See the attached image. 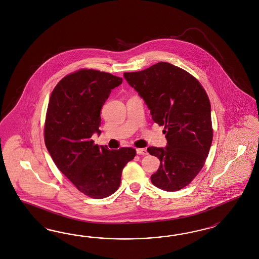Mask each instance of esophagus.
Returning a JSON list of instances; mask_svg holds the SVG:
<instances>
[{"label": "esophagus", "instance_id": "obj_1", "mask_svg": "<svg viewBox=\"0 0 259 259\" xmlns=\"http://www.w3.org/2000/svg\"><path fill=\"white\" fill-rule=\"evenodd\" d=\"M137 154H138V155L145 156V155L148 154V152H147V150L146 149H141V148H139V149H137Z\"/></svg>", "mask_w": 259, "mask_h": 259}]
</instances>
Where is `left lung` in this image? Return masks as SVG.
<instances>
[{
	"label": "left lung",
	"instance_id": "8db88e82",
	"mask_svg": "<svg viewBox=\"0 0 259 259\" xmlns=\"http://www.w3.org/2000/svg\"><path fill=\"white\" fill-rule=\"evenodd\" d=\"M149 108L153 120L164 125L165 147H149L160 160L152 183L167 192L187 186L202 169L212 141L211 105L198 80L171 63L123 74Z\"/></svg>",
	"mask_w": 259,
	"mask_h": 259
}]
</instances>
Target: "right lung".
Returning a JSON list of instances; mask_svg holds the SVG:
<instances>
[{
    "label": "right lung",
    "instance_id": "right-lung-1",
    "mask_svg": "<svg viewBox=\"0 0 259 259\" xmlns=\"http://www.w3.org/2000/svg\"><path fill=\"white\" fill-rule=\"evenodd\" d=\"M122 78L93 69H81L56 85L47 107L45 141L59 170L85 196L101 199L115 193L124 166L136 150H109L94 144L101 135V110Z\"/></svg>",
    "mask_w": 259,
    "mask_h": 259
}]
</instances>
